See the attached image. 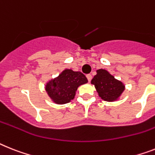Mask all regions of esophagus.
<instances>
[{"instance_id": "esophagus-1", "label": "esophagus", "mask_w": 155, "mask_h": 155, "mask_svg": "<svg viewBox=\"0 0 155 155\" xmlns=\"http://www.w3.org/2000/svg\"><path fill=\"white\" fill-rule=\"evenodd\" d=\"M87 78L88 81L91 82V80L92 79V75H91V74H87Z\"/></svg>"}]
</instances>
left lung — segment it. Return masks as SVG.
<instances>
[{
	"label": "left lung",
	"mask_w": 155,
	"mask_h": 155,
	"mask_svg": "<svg viewBox=\"0 0 155 155\" xmlns=\"http://www.w3.org/2000/svg\"><path fill=\"white\" fill-rule=\"evenodd\" d=\"M99 97L106 102H114L118 99L124 91L123 83L116 80L114 76L105 69L97 70L91 80Z\"/></svg>",
	"instance_id": "1"
}]
</instances>
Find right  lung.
<instances>
[{"label": "right lung", "instance_id": "1", "mask_svg": "<svg viewBox=\"0 0 155 155\" xmlns=\"http://www.w3.org/2000/svg\"><path fill=\"white\" fill-rule=\"evenodd\" d=\"M87 83V79L80 71L65 69L45 86L48 95L57 104H66L75 97V92L80 85Z\"/></svg>", "mask_w": 155, "mask_h": 155}]
</instances>
